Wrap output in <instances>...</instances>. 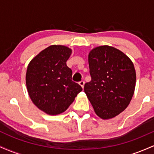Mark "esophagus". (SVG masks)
<instances>
[{
    "label": "esophagus",
    "mask_w": 154,
    "mask_h": 154,
    "mask_svg": "<svg viewBox=\"0 0 154 154\" xmlns=\"http://www.w3.org/2000/svg\"><path fill=\"white\" fill-rule=\"evenodd\" d=\"M79 85H80L82 88H84V85H85V82H84V81H82V80L80 81V82H79Z\"/></svg>",
    "instance_id": "esophagus-1"
}]
</instances>
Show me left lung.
I'll return each instance as SVG.
<instances>
[{"label":"left lung","mask_w":154,"mask_h":154,"mask_svg":"<svg viewBox=\"0 0 154 154\" xmlns=\"http://www.w3.org/2000/svg\"><path fill=\"white\" fill-rule=\"evenodd\" d=\"M88 63L91 81L85 84V93L97 115L112 119L126 109L133 96V63L119 49L101 45L90 51Z\"/></svg>","instance_id":"left-lung-1"}]
</instances>
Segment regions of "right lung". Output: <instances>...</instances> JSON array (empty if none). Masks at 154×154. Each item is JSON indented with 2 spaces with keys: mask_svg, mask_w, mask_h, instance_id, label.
<instances>
[{
  "mask_svg": "<svg viewBox=\"0 0 154 154\" xmlns=\"http://www.w3.org/2000/svg\"><path fill=\"white\" fill-rule=\"evenodd\" d=\"M72 49L52 45L40 51L29 63L26 85L32 103L49 115L64 112L82 91L72 80V72L66 66Z\"/></svg>",
  "mask_w": 154,
  "mask_h": 154,
  "instance_id": "obj_1",
  "label": "right lung"
}]
</instances>
